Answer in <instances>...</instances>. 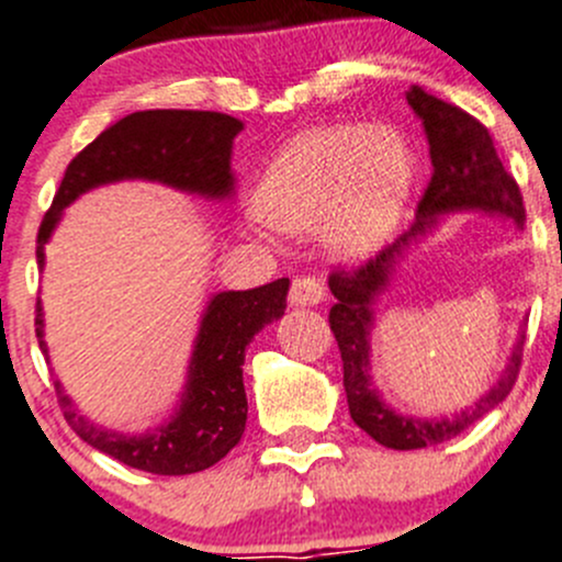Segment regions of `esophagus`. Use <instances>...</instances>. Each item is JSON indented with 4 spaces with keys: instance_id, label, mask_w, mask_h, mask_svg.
Masks as SVG:
<instances>
[{
    "instance_id": "1",
    "label": "esophagus",
    "mask_w": 562,
    "mask_h": 562,
    "mask_svg": "<svg viewBox=\"0 0 562 562\" xmlns=\"http://www.w3.org/2000/svg\"><path fill=\"white\" fill-rule=\"evenodd\" d=\"M288 302L293 307H315V304L323 302V285L315 277H296L291 285V293H288Z\"/></svg>"
}]
</instances>
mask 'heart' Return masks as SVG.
I'll list each match as a JSON object with an SVG mask.
<instances>
[{"mask_svg": "<svg viewBox=\"0 0 562 562\" xmlns=\"http://www.w3.org/2000/svg\"><path fill=\"white\" fill-rule=\"evenodd\" d=\"M416 160L400 133L364 124L307 130L282 146L252 192L266 225L323 239L342 258L375 252L394 231Z\"/></svg>", "mask_w": 562, "mask_h": 562, "instance_id": "obj_1", "label": "heart"}]
</instances>
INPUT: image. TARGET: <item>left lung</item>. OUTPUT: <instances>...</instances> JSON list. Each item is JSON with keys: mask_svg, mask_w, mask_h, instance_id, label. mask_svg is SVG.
Instances as JSON below:
<instances>
[{"mask_svg": "<svg viewBox=\"0 0 562 562\" xmlns=\"http://www.w3.org/2000/svg\"><path fill=\"white\" fill-rule=\"evenodd\" d=\"M407 103L418 113L432 157V179L418 201V217L407 234L394 245L370 258L356 269H337L328 277L337 304L328 313L334 339L342 356V386L348 394L350 418L386 449L411 451L443 443L479 422L481 416L501 405L514 389L522 364L525 337L517 339L508 367L475 405L464 407L451 418H413L391 411L381 400L370 378V331L372 302L389 285L396 260L407 247L416 245L435 225L438 214L479 209V212L503 214L522 228L525 203L514 176L503 168L492 135L475 116L446 100L427 94L422 87H411Z\"/></svg>", "mask_w": 562, "mask_h": 562, "instance_id": "obj_1", "label": "left lung"}]
</instances>
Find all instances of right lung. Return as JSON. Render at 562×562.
I'll return each mask as SVG.
<instances>
[{
  "label": "right lung",
  "instance_id": "1",
  "mask_svg": "<svg viewBox=\"0 0 562 562\" xmlns=\"http://www.w3.org/2000/svg\"><path fill=\"white\" fill-rule=\"evenodd\" d=\"M241 130L245 124L239 119L217 111H138L119 119L67 166L37 231L40 269L65 206L92 187L119 179H149L217 201L231 198L236 181L231 173V149ZM288 285L291 282L282 277L252 291L217 293L209 302L187 370L184 394L168 424L140 435L103 429L72 407V400L56 381V400L67 424L92 449L144 473L187 475L217 464L245 435V350L266 323L285 313ZM35 331L40 350L48 359L40 302Z\"/></svg>",
  "mask_w": 562,
  "mask_h": 562
}]
</instances>
